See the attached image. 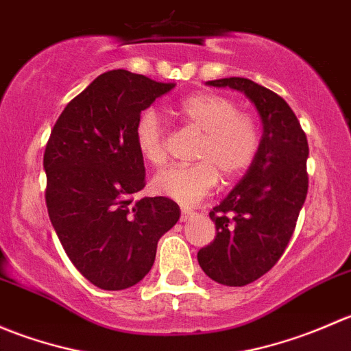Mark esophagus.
I'll list each match as a JSON object with an SVG mask.
<instances>
[{
    "instance_id": "obj_1",
    "label": "esophagus",
    "mask_w": 351,
    "mask_h": 351,
    "mask_svg": "<svg viewBox=\"0 0 351 351\" xmlns=\"http://www.w3.org/2000/svg\"><path fill=\"white\" fill-rule=\"evenodd\" d=\"M193 214H195V212L192 210V208H189V207H182V222H185V221H189L190 217H193Z\"/></svg>"
}]
</instances>
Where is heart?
Returning <instances> with one entry per match:
<instances>
[{"label": "heart", "mask_w": 351, "mask_h": 351, "mask_svg": "<svg viewBox=\"0 0 351 351\" xmlns=\"http://www.w3.org/2000/svg\"><path fill=\"white\" fill-rule=\"evenodd\" d=\"M176 112L202 132L195 151L198 162L162 169L153 178V189L159 195L192 205L214 190L219 175L231 182L251 165L260 147V129L253 117L239 112L234 101L221 95H192L180 101ZM136 146L149 165L161 166L166 161L165 130L153 110L143 112L137 120Z\"/></svg>", "instance_id": "b5f03b06"}]
</instances>
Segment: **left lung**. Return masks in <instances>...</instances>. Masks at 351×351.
Here are the masks:
<instances>
[{"label": "left lung", "instance_id": "left-lung-1", "mask_svg": "<svg viewBox=\"0 0 351 351\" xmlns=\"http://www.w3.org/2000/svg\"><path fill=\"white\" fill-rule=\"evenodd\" d=\"M246 95L263 125L260 147L241 182L210 210L217 234L197 254L217 284L243 287L271 270L284 254L307 195L309 146L295 113L268 88L246 77L207 81Z\"/></svg>", "mask_w": 351, "mask_h": 351}]
</instances>
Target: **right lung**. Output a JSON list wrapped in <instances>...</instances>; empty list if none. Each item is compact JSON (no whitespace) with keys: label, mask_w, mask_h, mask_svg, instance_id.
<instances>
[{"label":"right lung","mask_w":351,"mask_h":351,"mask_svg":"<svg viewBox=\"0 0 351 351\" xmlns=\"http://www.w3.org/2000/svg\"><path fill=\"white\" fill-rule=\"evenodd\" d=\"M173 88L125 69L108 71L67 104L49 137V217L69 260L98 289L123 290L143 280L159 238L180 219L169 198L134 200L146 185L136 123Z\"/></svg>","instance_id":"1"}]
</instances>
